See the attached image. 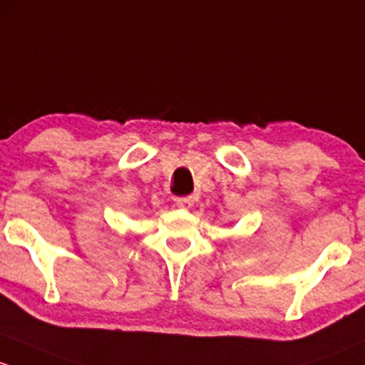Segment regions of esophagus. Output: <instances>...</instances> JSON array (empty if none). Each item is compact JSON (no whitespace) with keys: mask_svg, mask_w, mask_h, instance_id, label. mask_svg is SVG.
I'll return each mask as SVG.
<instances>
[{"mask_svg":"<svg viewBox=\"0 0 365 365\" xmlns=\"http://www.w3.org/2000/svg\"><path fill=\"white\" fill-rule=\"evenodd\" d=\"M175 205L181 209H190L193 205V198L191 197H178L175 198Z\"/></svg>","mask_w":365,"mask_h":365,"instance_id":"1","label":"esophagus"}]
</instances>
